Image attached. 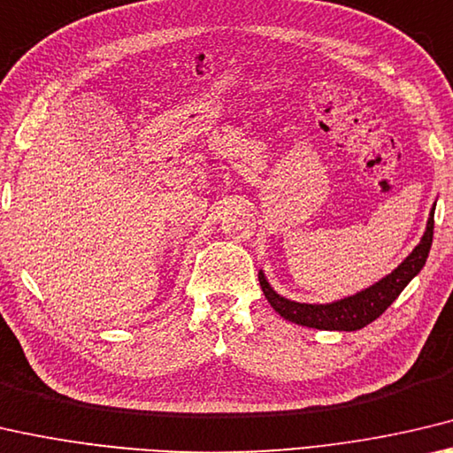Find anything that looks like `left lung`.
<instances>
[{
  "mask_svg": "<svg viewBox=\"0 0 453 453\" xmlns=\"http://www.w3.org/2000/svg\"><path fill=\"white\" fill-rule=\"evenodd\" d=\"M434 212L435 204L432 206V211H429L426 233L418 242V247H415L411 253L389 273V275H385L372 287L331 303H299L279 295L275 288L271 287L269 280H266L265 271L261 269L258 271V283H261L266 301L271 303V307L275 309L280 317L291 323L303 325V327L321 331L363 329L365 325L375 321V319L397 299L399 293L410 285V280L413 277H418L419 271L424 269L434 241Z\"/></svg>",
  "mask_w": 453,
  "mask_h": 453,
  "instance_id": "left-lung-1",
  "label": "left lung"
}]
</instances>
